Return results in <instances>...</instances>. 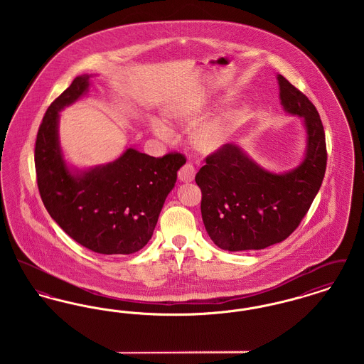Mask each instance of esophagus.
I'll use <instances>...</instances> for the list:
<instances>
[{"mask_svg": "<svg viewBox=\"0 0 364 364\" xmlns=\"http://www.w3.org/2000/svg\"><path fill=\"white\" fill-rule=\"evenodd\" d=\"M178 178L183 183H191L195 178V168L191 164H186L178 172Z\"/></svg>", "mask_w": 364, "mask_h": 364, "instance_id": "1", "label": "esophagus"}]
</instances>
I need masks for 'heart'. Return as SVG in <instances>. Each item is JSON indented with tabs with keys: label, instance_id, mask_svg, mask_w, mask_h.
Here are the masks:
<instances>
[{
	"label": "heart",
	"instance_id": "obj_1",
	"mask_svg": "<svg viewBox=\"0 0 364 364\" xmlns=\"http://www.w3.org/2000/svg\"><path fill=\"white\" fill-rule=\"evenodd\" d=\"M235 98V92L228 91L223 95H218L213 101L205 104L192 106L187 109H180L174 112V117L186 122H199L205 119L208 113L221 105L229 104ZM247 112L245 106H237L228 109L223 114L202 122L193 132V141L196 147L203 153H215L225 147L232 138L237 124L240 122ZM149 127L156 138L161 140H171L174 136V128L159 116H153L149 119Z\"/></svg>",
	"mask_w": 364,
	"mask_h": 364
}]
</instances>
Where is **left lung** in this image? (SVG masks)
Returning <instances> with one entry per match:
<instances>
[{
	"label": "left lung",
	"instance_id": "1",
	"mask_svg": "<svg viewBox=\"0 0 364 364\" xmlns=\"http://www.w3.org/2000/svg\"><path fill=\"white\" fill-rule=\"evenodd\" d=\"M277 82L284 112L300 117L304 127L306 150L300 162L274 172L232 141L208 156L195 177L208 235L225 251L263 250L285 240L304 218L325 176V132L315 106L282 75Z\"/></svg>",
	"mask_w": 364,
	"mask_h": 364
}]
</instances>
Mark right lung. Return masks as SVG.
Returning <instances> with one entry per match:
<instances>
[{
    "label": "right lung",
    "mask_w": 364,
    "mask_h": 364,
    "mask_svg": "<svg viewBox=\"0 0 364 364\" xmlns=\"http://www.w3.org/2000/svg\"><path fill=\"white\" fill-rule=\"evenodd\" d=\"M91 77L76 76L46 110L35 143L38 188L50 217L75 242L104 255H129L151 239L186 158H154L127 147L104 165L68 162L60 143V113L86 97Z\"/></svg>",
    "instance_id": "obj_1"
}]
</instances>
